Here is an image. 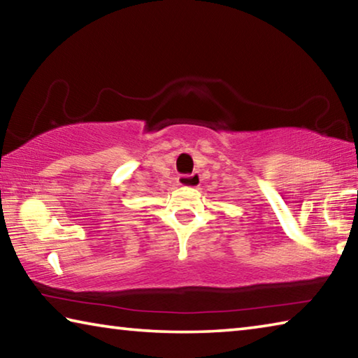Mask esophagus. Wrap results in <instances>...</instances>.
I'll return each instance as SVG.
<instances>
[{
  "label": "esophagus",
  "instance_id": "obj_1",
  "mask_svg": "<svg viewBox=\"0 0 358 358\" xmlns=\"http://www.w3.org/2000/svg\"><path fill=\"white\" fill-rule=\"evenodd\" d=\"M201 173L199 172H194L191 175H180L178 177V183L181 186H186V187H197L199 185H201Z\"/></svg>",
  "mask_w": 358,
  "mask_h": 358
}]
</instances>
